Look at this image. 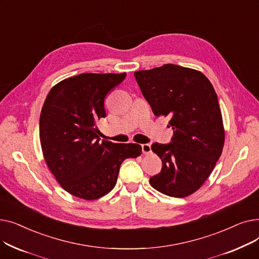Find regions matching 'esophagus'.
Segmentation results:
<instances>
[{
  "instance_id": "34e87169",
  "label": "esophagus",
  "mask_w": 259,
  "mask_h": 259,
  "mask_svg": "<svg viewBox=\"0 0 259 259\" xmlns=\"http://www.w3.org/2000/svg\"><path fill=\"white\" fill-rule=\"evenodd\" d=\"M142 151L144 154H150L152 152L151 150V146L149 144H144L142 145Z\"/></svg>"
}]
</instances>
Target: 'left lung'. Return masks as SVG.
Segmentation results:
<instances>
[{
  "mask_svg": "<svg viewBox=\"0 0 259 259\" xmlns=\"http://www.w3.org/2000/svg\"><path fill=\"white\" fill-rule=\"evenodd\" d=\"M134 76L154 115L171 116L173 129L170 144L151 146L162 167L150 184L162 194L186 197L206 182L223 152L225 130L217 94L205 74L179 65L140 70Z\"/></svg>",
  "mask_w": 259,
  "mask_h": 259,
  "instance_id": "1",
  "label": "left lung"
}]
</instances>
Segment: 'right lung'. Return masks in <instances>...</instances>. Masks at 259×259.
<instances>
[{
  "mask_svg": "<svg viewBox=\"0 0 259 259\" xmlns=\"http://www.w3.org/2000/svg\"><path fill=\"white\" fill-rule=\"evenodd\" d=\"M124 73H80L53 86L39 116L46 164L62 188L78 198L98 199L114 188L121 162L142 154L138 144L100 141L95 126L106 117L104 100Z\"/></svg>",
  "mask_w": 259,
  "mask_h": 259,
  "instance_id": "add662e5",
  "label": "right lung"
}]
</instances>
